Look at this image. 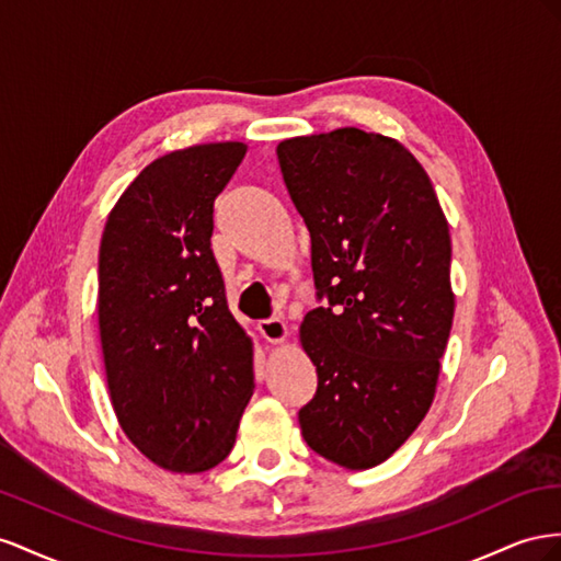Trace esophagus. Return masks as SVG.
Wrapping results in <instances>:
<instances>
[{
  "instance_id": "esophagus-1",
  "label": "esophagus",
  "mask_w": 561,
  "mask_h": 561,
  "mask_svg": "<svg viewBox=\"0 0 561 561\" xmlns=\"http://www.w3.org/2000/svg\"><path fill=\"white\" fill-rule=\"evenodd\" d=\"M259 331L263 333V339L267 343H275V345L289 339V327H286V322L279 317L263 319V322H259Z\"/></svg>"
}]
</instances>
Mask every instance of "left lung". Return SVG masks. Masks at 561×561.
Returning a JSON list of instances; mask_svg holds the SVG:
<instances>
[{"label": "left lung", "instance_id": "1", "mask_svg": "<svg viewBox=\"0 0 561 561\" xmlns=\"http://www.w3.org/2000/svg\"><path fill=\"white\" fill-rule=\"evenodd\" d=\"M277 159L310 230L317 296L329 298L300 324L317 366L302 439L335 466L369 470L435 399L456 308L449 222L397 138L343 126L286 138Z\"/></svg>", "mask_w": 561, "mask_h": 561}]
</instances>
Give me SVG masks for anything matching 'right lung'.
Returning <instances> with one entry per match:
<instances>
[{
	"label": "right lung",
	"mask_w": 561,
	"mask_h": 561,
	"mask_svg": "<svg viewBox=\"0 0 561 561\" xmlns=\"http://www.w3.org/2000/svg\"><path fill=\"white\" fill-rule=\"evenodd\" d=\"M247 142L157 157L107 216L99 329L124 435L154 466L197 474L228 458L253 394V341L211 251L214 202Z\"/></svg>",
	"instance_id": "add662e5"
}]
</instances>
